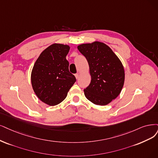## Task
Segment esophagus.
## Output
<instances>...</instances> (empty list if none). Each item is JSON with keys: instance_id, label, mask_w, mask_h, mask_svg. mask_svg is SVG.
I'll return each instance as SVG.
<instances>
[{"instance_id": "34e87169", "label": "esophagus", "mask_w": 158, "mask_h": 158, "mask_svg": "<svg viewBox=\"0 0 158 158\" xmlns=\"http://www.w3.org/2000/svg\"><path fill=\"white\" fill-rule=\"evenodd\" d=\"M75 76L76 79H78L79 77V73H76V74H75Z\"/></svg>"}]
</instances>
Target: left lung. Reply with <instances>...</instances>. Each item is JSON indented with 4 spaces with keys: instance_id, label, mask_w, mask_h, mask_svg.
Instances as JSON below:
<instances>
[{
    "instance_id": "1",
    "label": "left lung",
    "mask_w": 158,
    "mask_h": 158,
    "mask_svg": "<svg viewBox=\"0 0 158 158\" xmlns=\"http://www.w3.org/2000/svg\"><path fill=\"white\" fill-rule=\"evenodd\" d=\"M86 58L91 82L84 90L85 96L98 106H106L118 97L123 88L125 72L119 58L109 47L101 42L77 46Z\"/></svg>"
}]
</instances>
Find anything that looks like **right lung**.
Listing matches in <instances>:
<instances>
[{"instance_id":"right-lung-1","label":"right lung","mask_w":158,"mask_h":158,"mask_svg":"<svg viewBox=\"0 0 158 158\" xmlns=\"http://www.w3.org/2000/svg\"><path fill=\"white\" fill-rule=\"evenodd\" d=\"M70 47L53 44L44 49L35 62L31 72L32 89L42 102L50 106L61 103L76 81L69 72L66 56Z\"/></svg>"}]
</instances>
